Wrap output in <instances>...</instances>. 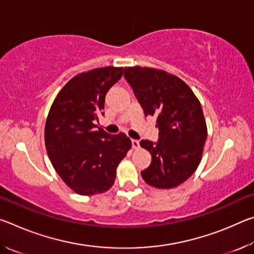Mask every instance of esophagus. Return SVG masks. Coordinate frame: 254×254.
I'll list each match as a JSON object with an SVG mask.
<instances>
[{
    "label": "esophagus",
    "mask_w": 254,
    "mask_h": 254,
    "mask_svg": "<svg viewBox=\"0 0 254 254\" xmlns=\"http://www.w3.org/2000/svg\"><path fill=\"white\" fill-rule=\"evenodd\" d=\"M139 147H140L139 141H137V140H132V149L136 150V149H139Z\"/></svg>",
    "instance_id": "34e87169"
}]
</instances>
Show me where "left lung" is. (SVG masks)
<instances>
[{"mask_svg": "<svg viewBox=\"0 0 254 254\" xmlns=\"http://www.w3.org/2000/svg\"><path fill=\"white\" fill-rule=\"evenodd\" d=\"M124 77L159 128L157 143L140 142L152 158L141 176L154 188L177 187L195 173L203 156L207 127L200 102L184 80L162 69L126 67Z\"/></svg>", "mask_w": 254, "mask_h": 254, "instance_id": "8db88e82", "label": "left lung"}]
</instances>
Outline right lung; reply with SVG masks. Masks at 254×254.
Returning <instances> with one entry per match:
<instances>
[{"label": "right lung", "mask_w": 254, "mask_h": 254, "mask_svg": "<svg viewBox=\"0 0 254 254\" xmlns=\"http://www.w3.org/2000/svg\"><path fill=\"white\" fill-rule=\"evenodd\" d=\"M123 75V67H101L77 74L51 105L45 127L47 153L71 190L102 194L113 186L117 168L132 147L124 133L111 135L97 127L105 95Z\"/></svg>", "instance_id": "right-lung-1"}]
</instances>
